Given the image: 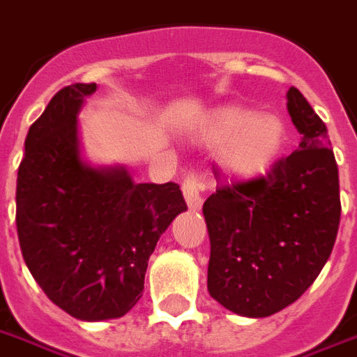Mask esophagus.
<instances>
[{"label": "esophagus", "instance_id": "1", "mask_svg": "<svg viewBox=\"0 0 357 357\" xmlns=\"http://www.w3.org/2000/svg\"><path fill=\"white\" fill-rule=\"evenodd\" d=\"M204 188H205V181L199 174L190 172L185 176L183 196L190 211H199L202 205H204V196H202V194H204Z\"/></svg>", "mask_w": 357, "mask_h": 357}]
</instances>
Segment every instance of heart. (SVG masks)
Here are the masks:
<instances>
[{
  "instance_id": "obj_1",
  "label": "heart",
  "mask_w": 357,
  "mask_h": 357,
  "mask_svg": "<svg viewBox=\"0 0 357 357\" xmlns=\"http://www.w3.org/2000/svg\"><path fill=\"white\" fill-rule=\"evenodd\" d=\"M205 143L224 144L222 165L236 178H255L268 170L284 143V126L269 113L251 115L238 104L214 109L202 133Z\"/></svg>"
}]
</instances>
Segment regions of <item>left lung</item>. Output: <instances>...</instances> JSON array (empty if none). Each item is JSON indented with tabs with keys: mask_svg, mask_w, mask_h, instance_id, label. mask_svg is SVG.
I'll return each instance as SVG.
<instances>
[{
	"mask_svg": "<svg viewBox=\"0 0 357 357\" xmlns=\"http://www.w3.org/2000/svg\"><path fill=\"white\" fill-rule=\"evenodd\" d=\"M288 112L303 135L299 149L266 176L220 181L204 204L208 294L245 317H268L299 299L337 236L339 172L326 124L294 86Z\"/></svg>",
	"mask_w": 357,
	"mask_h": 357,
	"instance_id": "1",
	"label": "left lung"
}]
</instances>
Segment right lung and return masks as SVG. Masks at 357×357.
<instances>
[{
  "mask_svg": "<svg viewBox=\"0 0 357 357\" xmlns=\"http://www.w3.org/2000/svg\"><path fill=\"white\" fill-rule=\"evenodd\" d=\"M97 84H71L31 124L16 183L23 260L43 294L77 319L128 314L159 236L187 211L178 183H133L82 163L77 113Z\"/></svg>",
  "mask_w": 357,
  "mask_h": 357,
  "instance_id": "add662e5",
  "label": "right lung"
}]
</instances>
